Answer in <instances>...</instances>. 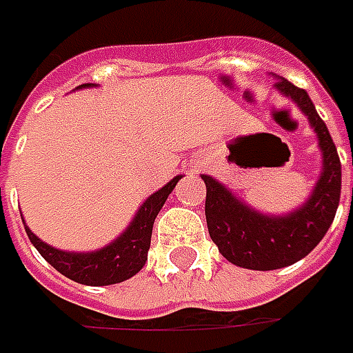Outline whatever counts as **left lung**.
<instances>
[{
  "label": "left lung",
  "mask_w": 353,
  "mask_h": 353,
  "mask_svg": "<svg viewBox=\"0 0 353 353\" xmlns=\"http://www.w3.org/2000/svg\"><path fill=\"white\" fill-rule=\"evenodd\" d=\"M275 78L279 94L296 103L308 117L322 153L319 181L305 204L281 216L263 214L239 200L210 174H202L206 183V224L212 241L230 263L253 271H273L306 257L332 225L342 190L340 157L314 103L306 90L296 88L281 76Z\"/></svg>",
  "instance_id": "8db88e82"
}]
</instances>
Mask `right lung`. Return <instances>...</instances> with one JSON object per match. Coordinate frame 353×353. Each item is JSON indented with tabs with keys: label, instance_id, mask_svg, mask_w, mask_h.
I'll list each match as a JSON object with an SVG mask.
<instances>
[{
	"label": "right lung",
	"instance_id": "add662e5",
	"mask_svg": "<svg viewBox=\"0 0 353 353\" xmlns=\"http://www.w3.org/2000/svg\"><path fill=\"white\" fill-rule=\"evenodd\" d=\"M80 88H92V84H82L76 90ZM181 179L183 174L174 176L163 188H159L147 198L139 206V210L135 212L128 228L112 243L103 245L102 250L62 251L34 236L29 225H25V232L37 251L64 277L90 287L116 285L121 281H128L143 269L147 261V251L151 248V234H153L157 214L161 212L163 204L167 202L172 188Z\"/></svg>",
	"mask_w": 353,
	"mask_h": 353
}]
</instances>
